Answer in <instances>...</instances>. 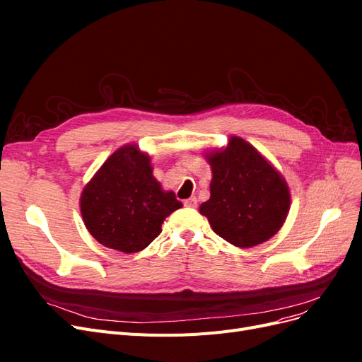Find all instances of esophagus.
Listing matches in <instances>:
<instances>
[{
    "label": "esophagus",
    "mask_w": 362,
    "mask_h": 362,
    "mask_svg": "<svg viewBox=\"0 0 362 362\" xmlns=\"http://www.w3.org/2000/svg\"><path fill=\"white\" fill-rule=\"evenodd\" d=\"M184 205H185V206H190V208H196V206H198V199H196L194 196H193V198L185 199V201H184Z\"/></svg>",
    "instance_id": "esophagus-1"
}]
</instances>
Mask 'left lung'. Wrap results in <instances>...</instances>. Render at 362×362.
<instances>
[{
    "label": "left lung",
    "instance_id": "obj_1",
    "mask_svg": "<svg viewBox=\"0 0 362 362\" xmlns=\"http://www.w3.org/2000/svg\"><path fill=\"white\" fill-rule=\"evenodd\" d=\"M205 158L213 173L211 196L199 213L213 231L237 247L257 246L275 235L290 210V189L282 175L237 136Z\"/></svg>",
    "mask_w": 362,
    "mask_h": 362
}]
</instances>
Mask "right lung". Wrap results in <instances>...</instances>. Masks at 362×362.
I'll list each match as a JSON object with an SVG mask.
<instances>
[{"mask_svg":"<svg viewBox=\"0 0 362 362\" xmlns=\"http://www.w3.org/2000/svg\"><path fill=\"white\" fill-rule=\"evenodd\" d=\"M152 175L151 157L136 145L115 151L86 184L80 210L86 228L103 246L125 254L144 250L161 223L181 208Z\"/></svg>","mask_w":362,"mask_h":362,"instance_id":"right-lung-1","label":"right lung"}]
</instances>
